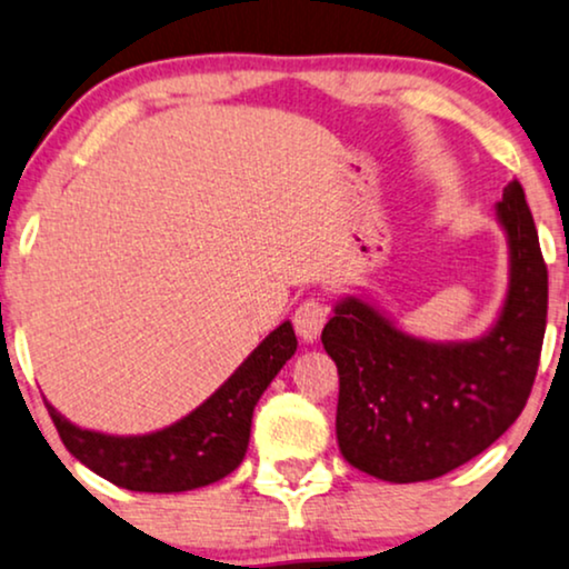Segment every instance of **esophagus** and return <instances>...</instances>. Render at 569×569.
Wrapping results in <instances>:
<instances>
[{
    "instance_id": "1",
    "label": "esophagus",
    "mask_w": 569,
    "mask_h": 569,
    "mask_svg": "<svg viewBox=\"0 0 569 569\" xmlns=\"http://www.w3.org/2000/svg\"><path fill=\"white\" fill-rule=\"evenodd\" d=\"M328 322V305H322L320 299H307L301 301L293 312V330L305 338V341H315L320 336V330Z\"/></svg>"
}]
</instances>
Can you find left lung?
Returning a JSON list of instances; mask_svg holds the SVG:
<instances>
[{"label":"left lung","mask_w":569,"mask_h":569,"mask_svg":"<svg viewBox=\"0 0 569 569\" xmlns=\"http://www.w3.org/2000/svg\"><path fill=\"white\" fill-rule=\"evenodd\" d=\"M496 212L512 280L486 338L417 341L359 299L341 301L322 328L338 368V449L357 470L388 483L441 478L486 451L525 409L541 362L549 272L517 178Z\"/></svg>","instance_id":"obj_1"}]
</instances>
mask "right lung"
<instances>
[{
	"label": "right lung",
	"mask_w": 569,
	"mask_h": 569,
	"mask_svg": "<svg viewBox=\"0 0 569 569\" xmlns=\"http://www.w3.org/2000/svg\"><path fill=\"white\" fill-rule=\"evenodd\" d=\"M297 351L291 322L272 330L204 405L149 436L81 430L44 401L64 449L110 483L143 493H181L231 476L249 446L251 412Z\"/></svg>",
	"instance_id": "right-lung-1"
}]
</instances>
